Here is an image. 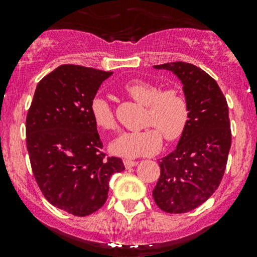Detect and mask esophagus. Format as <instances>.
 Listing matches in <instances>:
<instances>
[{
	"label": "esophagus",
	"instance_id": "34e87169",
	"mask_svg": "<svg viewBox=\"0 0 257 257\" xmlns=\"http://www.w3.org/2000/svg\"><path fill=\"white\" fill-rule=\"evenodd\" d=\"M136 165H138V162H136V160H129V159L124 160V167H125L126 169L136 167Z\"/></svg>",
	"mask_w": 257,
	"mask_h": 257
}]
</instances>
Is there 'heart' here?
Here are the masks:
<instances>
[{"label": "heart", "mask_w": 257, "mask_h": 257, "mask_svg": "<svg viewBox=\"0 0 257 257\" xmlns=\"http://www.w3.org/2000/svg\"><path fill=\"white\" fill-rule=\"evenodd\" d=\"M124 90L134 100L147 105L145 125L152 126L120 134L110 144L113 154L124 158L145 157L160 149V134L168 142H174L183 136L190 120V103L181 90L173 88L163 90L159 85L145 80H132L126 83ZM89 109L98 128L115 131V115L104 98L95 97L90 102Z\"/></svg>", "instance_id": "heart-1"}]
</instances>
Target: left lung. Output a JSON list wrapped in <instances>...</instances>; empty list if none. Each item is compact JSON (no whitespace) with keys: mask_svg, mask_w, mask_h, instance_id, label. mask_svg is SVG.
I'll return each mask as SVG.
<instances>
[{"mask_svg":"<svg viewBox=\"0 0 257 257\" xmlns=\"http://www.w3.org/2000/svg\"><path fill=\"white\" fill-rule=\"evenodd\" d=\"M173 72L190 103V120L174 152L159 162L160 177L153 190L163 211L183 214L205 203L225 173L231 147L229 108L216 80L185 62L154 66Z\"/></svg>","mask_w":257,"mask_h":257,"instance_id":"left-lung-1","label":"left lung"}]
</instances>
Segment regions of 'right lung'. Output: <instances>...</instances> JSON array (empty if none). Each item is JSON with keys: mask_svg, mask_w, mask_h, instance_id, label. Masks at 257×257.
I'll return each mask as SVG.
<instances>
[{"mask_svg": "<svg viewBox=\"0 0 257 257\" xmlns=\"http://www.w3.org/2000/svg\"><path fill=\"white\" fill-rule=\"evenodd\" d=\"M113 72L63 64L41 79L26 119L33 175L52 205L87 216L107 201L109 179L123 172L105 158L90 102Z\"/></svg>", "mask_w": 257, "mask_h": 257, "instance_id": "add662e5", "label": "right lung"}]
</instances>
